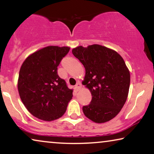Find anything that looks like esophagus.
<instances>
[{
    "mask_svg": "<svg viewBox=\"0 0 154 154\" xmlns=\"http://www.w3.org/2000/svg\"><path fill=\"white\" fill-rule=\"evenodd\" d=\"M81 87H82V85H81V83H77L76 85H75V89L77 91H79V90L81 88Z\"/></svg>",
    "mask_w": 154,
    "mask_h": 154,
    "instance_id": "1",
    "label": "esophagus"
}]
</instances>
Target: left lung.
I'll use <instances>...</instances> for the list:
<instances>
[{"label": "left lung", "mask_w": 154, "mask_h": 154, "mask_svg": "<svg viewBox=\"0 0 154 154\" xmlns=\"http://www.w3.org/2000/svg\"><path fill=\"white\" fill-rule=\"evenodd\" d=\"M72 53L85 69L82 84L91 92L90 104L83 107L84 114L94 123H103L117 116L127 100L130 71L115 50L94 44L78 46Z\"/></svg>", "instance_id": "1"}]
</instances>
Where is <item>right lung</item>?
<instances>
[{"instance_id":"right-lung-1","label":"right lung","mask_w":154,"mask_h":154,"mask_svg":"<svg viewBox=\"0 0 154 154\" xmlns=\"http://www.w3.org/2000/svg\"><path fill=\"white\" fill-rule=\"evenodd\" d=\"M70 48L48 46L33 52L21 66L17 83L23 104L33 116L45 121L62 117L73 90L57 74V66Z\"/></svg>"}]
</instances>
